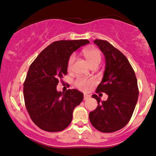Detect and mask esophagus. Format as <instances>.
I'll list each match as a JSON object with an SVG mask.
<instances>
[{"label":"esophagus","instance_id":"34e87169","mask_svg":"<svg viewBox=\"0 0 156 156\" xmlns=\"http://www.w3.org/2000/svg\"><path fill=\"white\" fill-rule=\"evenodd\" d=\"M90 98L89 95H84V100H87Z\"/></svg>","mask_w":156,"mask_h":156}]
</instances>
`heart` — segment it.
Returning a JSON list of instances; mask_svg holds the SVG:
<instances>
[{"instance_id": "obj_1", "label": "heart", "mask_w": 156, "mask_h": 156, "mask_svg": "<svg viewBox=\"0 0 156 156\" xmlns=\"http://www.w3.org/2000/svg\"><path fill=\"white\" fill-rule=\"evenodd\" d=\"M83 52L84 55H85L86 59L87 60V61H88L91 66L94 65H99L101 61V53L100 50L96 48H87L85 49ZM74 60L75 55H71L69 57V60H68V70H71ZM74 85L77 88L82 90H85L87 88V87L93 85V81L89 80V79L80 77L76 79L74 82Z\"/></svg>"}]
</instances>
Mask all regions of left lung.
<instances>
[{
	"label": "left lung",
	"instance_id": "1",
	"mask_svg": "<svg viewBox=\"0 0 156 156\" xmlns=\"http://www.w3.org/2000/svg\"><path fill=\"white\" fill-rule=\"evenodd\" d=\"M94 44L105 56L106 67L102 81L96 93H105L107 101L93 94L98 107L90 112L89 119L93 127L104 133H112L127 125L138 100L139 89L134 71L129 60L118 49L104 40L96 39Z\"/></svg>",
	"mask_w": 156,
	"mask_h": 156
}]
</instances>
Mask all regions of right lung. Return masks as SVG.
Masks as SVG:
<instances>
[{"label":"right lung","mask_w":156,"mask_h":156,"mask_svg":"<svg viewBox=\"0 0 156 156\" xmlns=\"http://www.w3.org/2000/svg\"><path fill=\"white\" fill-rule=\"evenodd\" d=\"M89 43L87 39L55 41L30 66L23 85L24 100L31 120L44 131L58 132L67 128L74 108L83 100V93L77 90L62 93L56 87L67 74L71 55Z\"/></svg>","instance_id":"1"}]
</instances>
